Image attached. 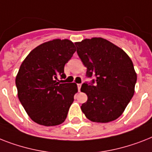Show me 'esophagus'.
<instances>
[{
  "label": "esophagus",
  "instance_id": "34e87169",
  "mask_svg": "<svg viewBox=\"0 0 152 152\" xmlns=\"http://www.w3.org/2000/svg\"><path fill=\"white\" fill-rule=\"evenodd\" d=\"M81 85H82V84H80V83L77 84V87H78V91H80V88H81Z\"/></svg>",
  "mask_w": 152,
  "mask_h": 152
}]
</instances>
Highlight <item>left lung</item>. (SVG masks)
<instances>
[{
    "instance_id": "obj_1",
    "label": "left lung",
    "mask_w": 152,
    "mask_h": 152,
    "mask_svg": "<svg viewBox=\"0 0 152 152\" xmlns=\"http://www.w3.org/2000/svg\"><path fill=\"white\" fill-rule=\"evenodd\" d=\"M77 54L87 68V76H95L96 84L84 83L81 91L87 101L81 105L87 119L108 123L123 114L134 96L137 73L126 53L102 37L75 43Z\"/></svg>"
}]
</instances>
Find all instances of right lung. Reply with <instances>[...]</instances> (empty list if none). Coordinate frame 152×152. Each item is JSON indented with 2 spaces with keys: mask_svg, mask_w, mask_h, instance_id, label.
Instances as JSON below:
<instances>
[{
  "mask_svg": "<svg viewBox=\"0 0 152 152\" xmlns=\"http://www.w3.org/2000/svg\"><path fill=\"white\" fill-rule=\"evenodd\" d=\"M75 51L71 40L55 39L34 48L21 64L15 78L18 97L33 122L53 126L66 119L78 88L58 76L65 78L64 67Z\"/></svg>",
  "mask_w": 152,
  "mask_h": 152,
  "instance_id": "right-lung-1",
  "label": "right lung"
}]
</instances>
